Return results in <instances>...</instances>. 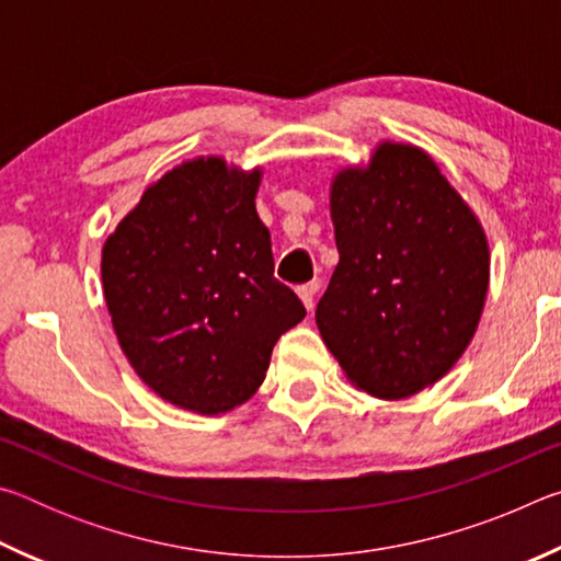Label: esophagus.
<instances>
[{
	"label": "esophagus",
	"instance_id": "34e87169",
	"mask_svg": "<svg viewBox=\"0 0 561 561\" xmlns=\"http://www.w3.org/2000/svg\"><path fill=\"white\" fill-rule=\"evenodd\" d=\"M299 299L304 301V307H307V311L314 309V294H317V284L309 282V284H301V287L297 289Z\"/></svg>",
	"mask_w": 561,
	"mask_h": 561
}]
</instances>
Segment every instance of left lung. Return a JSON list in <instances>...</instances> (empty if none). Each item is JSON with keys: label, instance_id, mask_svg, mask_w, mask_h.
I'll use <instances>...</instances> for the list:
<instances>
[{"label": "left lung", "instance_id": "left-lung-1", "mask_svg": "<svg viewBox=\"0 0 561 561\" xmlns=\"http://www.w3.org/2000/svg\"><path fill=\"white\" fill-rule=\"evenodd\" d=\"M339 264L317 327L348 381L383 401L443 378L490 284L488 237L425 150L381 144L331 183Z\"/></svg>", "mask_w": 561, "mask_h": 561}]
</instances>
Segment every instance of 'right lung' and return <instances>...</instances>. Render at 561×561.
Segmentation results:
<instances>
[{"label":"right lung","mask_w":561,"mask_h":561,"mask_svg":"<svg viewBox=\"0 0 561 561\" xmlns=\"http://www.w3.org/2000/svg\"><path fill=\"white\" fill-rule=\"evenodd\" d=\"M262 170L195 158L150 185L103 244L101 277L123 354L168 403L232 411L262 386L277 339L307 317L274 279L254 195Z\"/></svg>","instance_id":"add662e5"}]
</instances>
